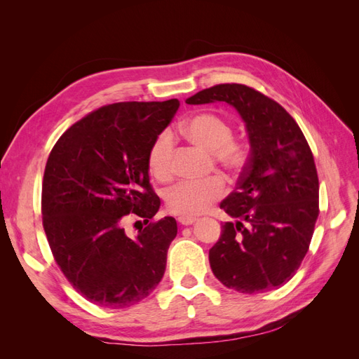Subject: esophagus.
I'll return each mask as SVG.
<instances>
[{"mask_svg":"<svg viewBox=\"0 0 359 359\" xmlns=\"http://www.w3.org/2000/svg\"><path fill=\"white\" fill-rule=\"evenodd\" d=\"M178 222H180L182 226H189V224L196 222V219H193V217H178Z\"/></svg>","mask_w":359,"mask_h":359,"instance_id":"obj_1","label":"esophagus"}]
</instances>
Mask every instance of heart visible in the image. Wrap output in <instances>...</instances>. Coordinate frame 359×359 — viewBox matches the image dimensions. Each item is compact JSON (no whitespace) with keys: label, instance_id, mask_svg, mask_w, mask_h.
Wrapping results in <instances>:
<instances>
[{"label":"heart","instance_id":"heart-1","mask_svg":"<svg viewBox=\"0 0 359 359\" xmlns=\"http://www.w3.org/2000/svg\"><path fill=\"white\" fill-rule=\"evenodd\" d=\"M182 133L190 142L211 151V157L227 175L236 177L244 170L250 148L243 139L233 137L232 126L220 115L211 112L198 114L182 124ZM173 154H175V136L169 128L153 139L148 148V168L161 181H168L173 173ZM226 193L224 180L212 175L205 181H181L170 187L165 194L166 208L181 217H194L205 212L210 206L220 201Z\"/></svg>","mask_w":359,"mask_h":359}]
</instances>
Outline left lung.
Here are the masks:
<instances>
[{"instance_id": "8db88e82", "label": "left lung", "mask_w": 359, "mask_h": 359, "mask_svg": "<svg viewBox=\"0 0 359 359\" xmlns=\"http://www.w3.org/2000/svg\"><path fill=\"white\" fill-rule=\"evenodd\" d=\"M226 102L247 126L250 157L236 189L220 208L222 226L210 265L222 283L259 293L289 281L306 257L319 217V178L299 126L283 106L243 83L202 90L187 104Z\"/></svg>"}]
</instances>
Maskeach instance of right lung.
Here are the masks:
<instances>
[{
    "label": "right lung",
    "mask_w": 359,
    "mask_h": 359,
    "mask_svg": "<svg viewBox=\"0 0 359 359\" xmlns=\"http://www.w3.org/2000/svg\"><path fill=\"white\" fill-rule=\"evenodd\" d=\"M178 107L177 99L102 106L67 128L48 157L41 220L50 252L70 285L100 307L133 306L165 274L178 229L173 217L154 220L160 199L147 156ZM133 216L147 226L132 238L125 223Z\"/></svg>",
    "instance_id": "1"
}]
</instances>
